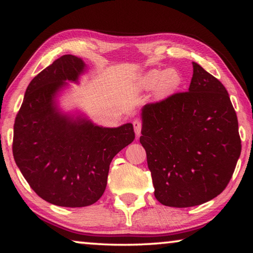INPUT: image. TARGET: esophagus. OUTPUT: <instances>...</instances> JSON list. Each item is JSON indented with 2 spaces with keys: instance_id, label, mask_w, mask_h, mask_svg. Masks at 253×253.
I'll return each instance as SVG.
<instances>
[{
  "instance_id": "obj_1",
  "label": "esophagus",
  "mask_w": 253,
  "mask_h": 253,
  "mask_svg": "<svg viewBox=\"0 0 253 253\" xmlns=\"http://www.w3.org/2000/svg\"><path fill=\"white\" fill-rule=\"evenodd\" d=\"M132 126H134L136 136H139L140 130H142V122H140V119H138V118L134 119V122H132Z\"/></svg>"
}]
</instances>
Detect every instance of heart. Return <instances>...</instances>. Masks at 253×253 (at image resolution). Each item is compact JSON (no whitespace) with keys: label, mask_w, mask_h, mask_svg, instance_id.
Wrapping results in <instances>:
<instances>
[{"label":"heart","mask_w":253,"mask_h":253,"mask_svg":"<svg viewBox=\"0 0 253 253\" xmlns=\"http://www.w3.org/2000/svg\"><path fill=\"white\" fill-rule=\"evenodd\" d=\"M183 84V78L176 69L152 70L140 79V84L145 89L156 87L158 96H169L178 90Z\"/></svg>","instance_id":"heart-1"}]
</instances>
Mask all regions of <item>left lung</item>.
Segmentation results:
<instances>
[{"label":"left lung","instance_id":"8db88e82","mask_svg":"<svg viewBox=\"0 0 253 253\" xmlns=\"http://www.w3.org/2000/svg\"><path fill=\"white\" fill-rule=\"evenodd\" d=\"M142 117L139 142L158 202L190 208L224 191L241 154V138L229 93L215 77L193 62L188 91L149 102Z\"/></svg>","mask_w":253,"mask_h":253}]
</instances>
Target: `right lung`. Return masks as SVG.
Segmentation results:
<instances>
[{
    "label": "right lung",
    "instance_id": "add662e5",
    "mask_svg": "<svg viewBox=\"0 0 253 253\" xmlns=\"http://www.w3.org/2000/svg\"><path fill=\"white\" fill-rule=\"evenodd\" d=\"M84 69L75 55L54 60L29 84L14 122L16 165L41 199L59 207L96 203L106 190L110 162L135 138L131 124L104 128L58 113L55 92Z\"/></svg>",
    "mask_w": 253,
    "mask_h": 253
}]
</instances>
